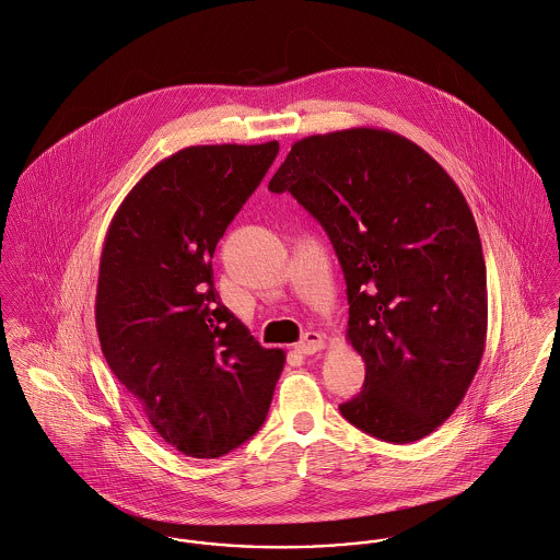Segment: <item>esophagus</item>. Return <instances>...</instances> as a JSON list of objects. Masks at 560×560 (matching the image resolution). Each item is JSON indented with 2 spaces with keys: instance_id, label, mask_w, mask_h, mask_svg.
Listing matches in <instances>:
<instances>
[{
  "instance_id": "34e87169",
  "label": "esophagus",
  "mask_w": 560,
  "mask_h": 560,
  "mask_svg": "<svg viewBox=\"0 0 560 560\" xmlns=\"http://www.w3.org/2000/svg\"><path fill=\"white\" fill-rule=\"evenodd\" d=\"M324 347H326V337H324V335H319V332H306L294 349H296L299 353H302V355H311V353H315V351H319V349H324Z\"/></svg>"
}]
</instances>
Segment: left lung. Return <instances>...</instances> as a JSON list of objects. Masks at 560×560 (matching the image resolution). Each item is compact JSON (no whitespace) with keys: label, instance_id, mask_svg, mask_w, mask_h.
Listing matches in <instances>:
<instances>
[{"label":"left lung","instance_id":"1","mask_svg":"<svg viewBox=\"0 0 560 560\" xmlns=\"http://www.w3.org/2000/svg\"><path fill=\"white\" fill-rule=\"evenodd\" d=\"M268 189L322 223L343 268L347 341L366 364L345 420L389 443L431 434L463 402L488 330L463 191L416 142L375 128L302 138Z\"/></svg>","mask_w":560,"mask_h":560}]
</instances>
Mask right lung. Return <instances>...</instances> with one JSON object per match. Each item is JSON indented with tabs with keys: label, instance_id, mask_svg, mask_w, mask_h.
<instances>
[{
	"label": "right lung",
	"instance_id": "right-lung-1",
	"mask_svg": "<svg viewBox=\"0 0 560 560\" xmlns=\"http://www.w3.org/2000/svg\"><path fill=\"white\" fill-rule=\"evenodd\" d=\"M277 153V140L180 149L133 185L102 247V353L155 432L191 458L252 439L285 364L221 304L211 264Z\"/></svg>",
	"mask_w": 560,
	"mask_h": 560
}]
</instances>
